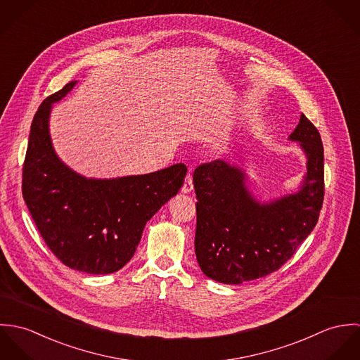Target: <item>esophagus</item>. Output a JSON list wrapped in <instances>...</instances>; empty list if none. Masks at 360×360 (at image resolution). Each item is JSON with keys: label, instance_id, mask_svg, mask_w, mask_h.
Returning a JSON list of instances; mask_svg holds the SVG:
<instances>
[{"label": "esophagus", "instance_id": "obj_1", "mask_svg": "<svg viewBox=\"0 0 360 360\" xmlns=\"http://www.w3.org/2000/svg\"><path fill=\"white\" fill-rule=\"evenodd\" d=\"M193 190H194L193 177H191L190 174H187V176H186V180H184V184H183V187H181V191H183L184 194H188V193H191Z\"/></svg>", "mask_w": 360, "mask_h": 360}]
</instances>
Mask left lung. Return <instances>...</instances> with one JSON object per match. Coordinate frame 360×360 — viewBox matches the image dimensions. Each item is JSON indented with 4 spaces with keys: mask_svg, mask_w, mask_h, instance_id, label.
Wrapping results in <instances>:
<instances>
[{
    "mask_svg": "<svg viewBox=\"0 0 360 360\" xmlns=\"http://www.w3.org/2000/svg\"><path fill=\"white\" fill-rule=\"evenodd\" d=\"M290 140L307 155V174L297 193L270 202L251 194L238 166L216 159L195 169V255L206 277L223 284L264 277L314 229L324 198L323 143L304 113Z\"/></svg>",
    "mask_w": 360,
    "mask_h": 360,
    "instance_id": "8db88e82",
    "label": "left lung"
}]
</instances>
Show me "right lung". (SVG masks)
I'll return each mask as SVG.
<instances>
[{"label":"right lung","instance_id":"obj_1","mask_svg":"<svg viewBox=\"0 0 360 360\" xmlns=\"http://www.w3.org/2000/svg\"><path fill=\"white\" fill-rule=\"evenodd\" d=\"M75 84L47 97L33 117L22 194L55 257L79 271L109 274L133 257L146 223L179 193L187 167L176 163L117 179H87L72 170L53 151L49 120L52 103Z\"/></svg>","mask_w":360,"mask_h":360}]
</instances>
